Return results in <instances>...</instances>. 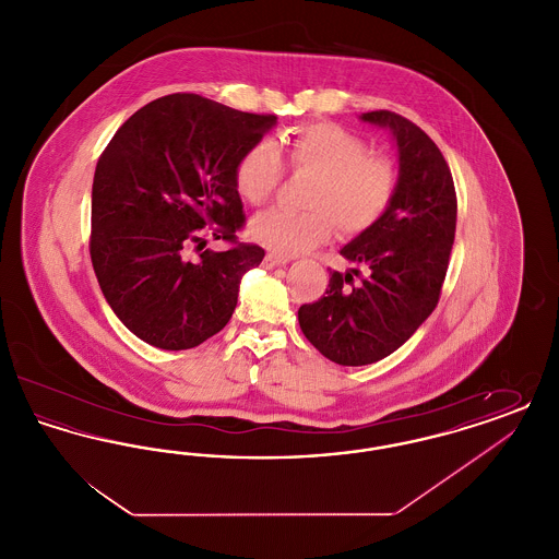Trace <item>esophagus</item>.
I'll return each instance as SVG.
<instances>
[{"instance_id": "1", "label": "esophagus", "mask_w": 559, "mask_h": 559, "mask_svg": "<svg viewBox=\"0 0 559 559\" xmlns=\"http://www.w3.org/2000/svg\"><path fill=\"white\" fill-rule=\"evenodd\" d=\"M283 264H287V260L281 258V255H274V253H267L266 258H264V262H262V266L266 267V270L283 266Z\"/></svg>"}]
</instances>
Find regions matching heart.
Returning <instances> with one entry per match:
<instances>
[{
  "mask_svg": "<svg viewBox=\"0 0 559 559\" xmlns=\"http://www.w3.org/2000/svg\"><path fill=\"white\" fill-rule=\"evenodd\" d=\"M287 160L295 171L312 174L306 212L270 210L249 224V237L274 255L292 258L329 240L333 222L346 235L374 226L390 210L399 171L392 160L369 155V146L335 123H310L287 140ZM283 178V159L270 142H258L235 165L242 201L262 205Z\"/></svg>",
  "mask_w": 559,
  "mask_h": 559,
  "instance_id": "heart-1",
  "label": "heart"
}]
</instances>
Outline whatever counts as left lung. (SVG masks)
Returning <instances> with one entry per match:
<instances>
[{
    "mask_svg": "<svg viewBox=\"0 0 559 559\" xmlns=\"http://www.w3.org/2000/svg\"><path fill=\"white\" fill-rule=\"evenodd\" d=\"M360 121L388 130L399 155V188L385 215L340 249L349 264L329 289L297 310L306 340L344 367L372 365L396 352L433 312L456 226L451 169L421 128L390 110ZM366 270L353 285L359 267Z\"/></svg>",
    "mask_w": 559,
    "mask_h": 559,
    "instance_id": "1",
    "label": "left lung"
}]
</instances>
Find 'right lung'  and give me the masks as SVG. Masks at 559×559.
<instances>
[{
  "mask_svg": "<svg viewBox=\"0 0 559 559\" xmlns=\"http://www.w3.org/2000/svg\"><path fill=\"white\" fill-rule=\"evenodd\" d=\"M274 126V115L169 94L108 142L92 185L90 255L110 310L142 342L188 349L233 317L240 281L264 249H203V235L210 225L213 239L235 240L245 222L235 165ZM192 243L197 261L187 255Z\"/></svg>",
  "mask_w": 559,
  "mask_h": 559,
  "instance_id": "1",
  "label": "right lung"
}]
</instances>
